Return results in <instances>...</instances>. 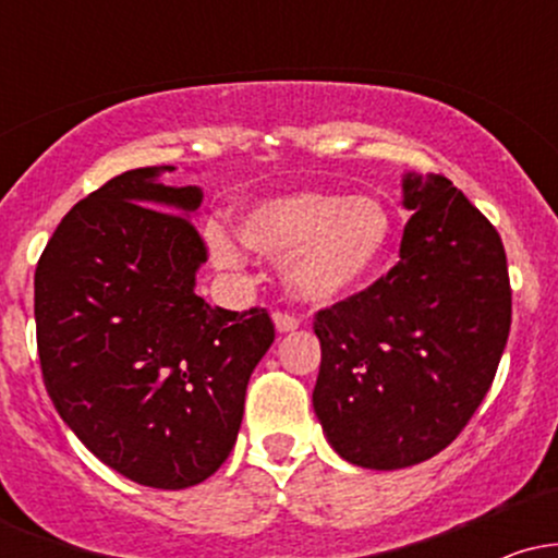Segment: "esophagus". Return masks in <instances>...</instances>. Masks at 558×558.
Returning a JSON list of instances; mask_svg holds the SVG:
<instances>
[{
  "label": "esophagus",
  "instance_id": "34e87169",
  "mask_svg": "<svg viewBox=\"0 0 558 558\" xmlns=\"http://www.w3.org/2000/svg\"><path fill=\"white\" fill-rule=\"evenodd\" d=\"M272 319H275V328H278V332H291L299 328V317L291 315V312H275Z\"/></svg>",
  "mask_w": 558,
  "mask_h": 558
}]
</instances>
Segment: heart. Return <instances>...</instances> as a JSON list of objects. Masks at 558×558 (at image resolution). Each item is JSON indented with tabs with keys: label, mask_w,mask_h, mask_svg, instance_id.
Here are the masks:
<instances>
[{
	"label": "heart",
	"mask_w": 558,
	"mask_h": 558,
	"mask_svg": "<svg viewBox=\"0 0 558 558\" xmlns=\"http://www.w3.org/2000/svg\"><path fill=\"white\" fill-rule=\"evenodd\" d=\"M241 241L270 259H286V280L299 296L330 301L360 288L386 259L393 220L377 198L299 191L257 204L239 226ZM213 259L241 267L228 235H209Z\"/></svg>",
	"instance_id": "obj_1"
}]
</instances>
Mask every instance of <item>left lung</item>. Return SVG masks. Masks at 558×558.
Segmentation results:
<instances>
[{"label":"left lung","mask_w":558,"mask_h":558,"mask_svg":"<svg viewBox=\"0 0 558 558\" xmlns=\"http://www.w3.org/2000/svg\"><path fill=\"white\" fill-rule=\"evenodd\" d=\"M401 259L319 310L312 403L345 462L401 470L435 457L488 393L511 328L498 230L444 175H403Z\"/></svg>","instance_id":"left-lung-1"}]
</instances>
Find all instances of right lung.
I'll return each mask as SVG.
<instances>
[{
	"mask_svg": "<svg viewBox=\"0 0 558 558\" xmlns=\"http://www.w3.org/2000/svg\"><path fill=\"white\" fill-rule=\"evenodd\" d=\"M172 165L128 170L62 217L34 278L44 386L65 425L114 472L181 490L220 470L248 377L275 341L267 310L196 296L207 246L196 185Z\"/></svg>",
	"mask_w": 558,
	"mask_h": 558,
	"instance_id": "obj_1",
	"label": "right lung"
}]
</instances>
